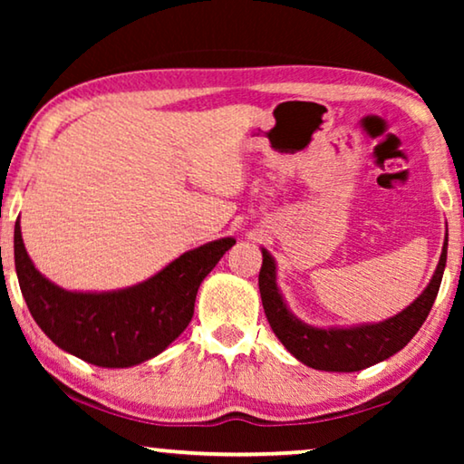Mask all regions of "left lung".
I'll list each match as a JSON object with an SVG mask.
<instances>
[{
	"mask_svg": "<svg viewBox=\"0 0 464 464\" xmlns=\"http://www.w3.org/2000/svg\"><path fill=\"white\" fill-rule=\"evenodd\" d=\"M446 249H449V233L444 237L442 254H440L434 276L428 286L415 296L403 311L389 319L374 324L356 325H311L298 319L286 304V298L278 286L276 260L266 247H262L260 270V295L272 332L282 345L303 364L325 372H356L362 368L391 358L410 343L426 321L431 304L442 282L446 268Z\"/></svg>",
	"mask_w": 464,
	"mask_h": 464,
	"instance_id": "8db88e82",
	"label": "left lung"
}]
</instances>
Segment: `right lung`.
I'll use <instances>...</instances> for the list:
<instances>
[{
	"mask_svg": "<svg viewBox=\"0 0 464 464\" xmlns=\"http://www.w3.org/2000/svg\"><path fill=\"white\" fill-rule=\"evenodd\" d=\"M233 237L186 251L139 285L119 290H67L36 270L14 227V262L20 290L36 325L61 350L102 368H130L161 354L194 315L200 282Z\"/></svg>",
	"mask_w": 464,
	"mask_h": 464,
	"instance_id": "obj_1",
	"label": "right lung"
}]
</instances>
